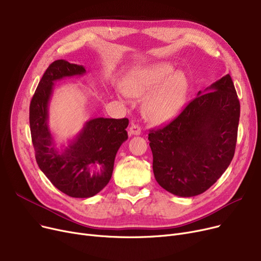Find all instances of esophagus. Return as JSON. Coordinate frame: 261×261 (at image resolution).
<instances>
[{
	"mask_svg": "<svg viewBox=\"0 0 261 261\" xmlns=\"http://www.w3.org/2000/svg\"><path fill=\"white\" fill-rule=\"evenodd\" d=\"M142 133V129L139 125H136V123L132 122L131 123V127L129 129V135H140Z\"/></svg>",
	"mask_w": 261,
	"mask_h": 261,
	"instance_id": "34e87169",
	"label": "esophagus"
}]
</instances>
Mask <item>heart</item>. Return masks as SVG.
I'll use <instances>...</instances> for the list:
<instances>
[{
	"label": "heart",
	"instance_id": "heart-1",
	"mask_svg": "<svg viewBox=\"0 0 261 261\" xmlns=\"http://www.w3.org/2000/svg\"><path fill=\"white\" fill-rule=\"evenodd\" d=\"M172 72L170 64L156 63L141 68L123 81V90L129 95L140 97L148 94L144 101V112L154 122L171 118L186 100L187 80L182 73H174L171 76Z\"/></svg>",
	"mask_w": 261,
	"mask_h": 261
}]
</instances>
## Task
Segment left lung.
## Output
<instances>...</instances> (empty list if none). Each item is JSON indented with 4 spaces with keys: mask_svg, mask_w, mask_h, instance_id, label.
<instances>
[{
    "mask_svg": "<svg viewBox=\"0 0 261 261\" xmlns=\"http://www.w3.org/2000/svg\"><path fill=\"white\" fill-rule=\"evenodd\" d=\"M240 102L227 74L191 100L168 125L148 135L153 173L164 189L195 197L214 185L234 158Z\"/></svg>",
    "mask_w": 261,
    "mask_h": 261,
    "instance_id": "1",
    "label": "left lung"
}]
</instances>
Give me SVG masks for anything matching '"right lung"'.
<instances>
[{
    "mask_svg": "<svg viewBox=\"0 0 261 261\" xmlns=\"http://www.w3.org/2000/svg\"><path fill=\"white\" fill-rule=\"evenodd\" d=\"M86 68L63 59L54 61L41 78L30 106V126L36 161L50 183L73 198L98 194L112 176L114 160L127 141L128 118H93L64 149L56 147L49 131L48 102L54 82L81 76Z\"/></svg>",
    "mask_w": 261,
    "mask_h": 261,
    "instance_id": "add662e5",
    "label": "right lung"
}]
</instances>
